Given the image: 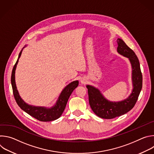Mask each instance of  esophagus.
<instances>
[{"label": "esophagus", "instance_id": "1", "mask_svg": "<svg viewBox=\"0 0 154 154\" xmlns=\"http://www.w3.org/2000/svg\"><path fill=\"white\" fill-rule=\"evenodd\" d=\"M86 82H87V79H86V77H82L80 79V82H81L82 84H85Z\"/></svg>", "mask_w": 154, "mask_h": 154}]
</instances>
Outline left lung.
<instances>
[{
    "label": "left lung",
    "instance_id": "1",
    "mask_svg": "<svg viewBox=\"0 0 154 154\" xmlns=\"http://www.w3.org/2000/svg\"><path fill=\"white\" fill-rule=\"evenodd\" d=\"M117 42L118 53L127 58L131 64L133 89L126 99L113 102L106 99L97 88L86 85L89 103L92 110L97 116L103 119H113L129 112L135 105L142 89L143 77L137 56L122 39L118 38Z\"/></svg>",
    "mask_w": 154,
    "mask_h": 154
}]
</instances>
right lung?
<instances>
[{
    "label": "right lung",
    "mask_w": 154,
    "mask_h": 154,
    "mask_svg": "<svg viewBox=\"0 0 154 154\" xmlns=\"http://www.w3.org/2000/svg\"><path fill=\"white\" fill-rule=\"evenodd\" d=\"M27 45L25 46L20 52L17 61L15 63L12 71L11 82L14 99L19 106L23 110H24L25 112H26L32 117L35 118V119L43 122L54 121L55 119H57L61 116L71 94L79 85V81H73L66 86L61 92L55 104L51 108H48L46 106H34L27 103L20 96L18 90H17L15 81V71L17 64L18 63L19 59L20 57L22 52H23V49Z\"/></svg>",
    "instance_id": "add662e5"
}]
</instances>
